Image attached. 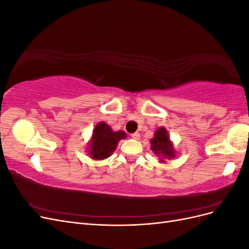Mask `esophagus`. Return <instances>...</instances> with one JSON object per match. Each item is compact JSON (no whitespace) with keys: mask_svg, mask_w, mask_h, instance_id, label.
<instances>
[{"mask_svg":"<svg viewBox=\"0 0 249 249\" xmlns=\"http://www.w3.org/2000/svg\"><path fill=\"white\" fill-rule=\"evenodd\" d=\"M131 137L133 138V139H135V140H139L140 139V134L139 133H133L132 135H131Z\"/></svg>","mask_w":249,"mask_h":249,"instance_id":"esophagus-1","label":"esophagus"}]
</instances>
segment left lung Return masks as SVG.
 <instances>
[{"instance_id":"obj_1","label":"left lung","mask_w":249,"mask_h":249,"mask_svg":"<svg viewBox=\"0 0 249 249\" xmlns=\"http://www.w3.org/2000/svg\"><path fill=\"white\" fill-rule=\"evenodd\" d=\"M150 143H152V150L156 155L163 156L168 159L175 158V149L169 141L167 131L164 127H160L155 132V137L150 140ZM161 161L163 162V160Z\"/></svg>"}]
</instances>
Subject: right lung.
I'll use <instances>...</instances> for the list:
<instances>
[{"mask_svg": "<svg viewBox=\"0 0 249 249\" xmlns=\"http://www.w3.org/2000/svg\"><path fill=\"white\" fill-rule=\"evenodd\" d=\"M125 137L124 131L113 132L105 123L97 124L90 142V156H92L95 160L106 159L114 152L118 141Z\"/></svg>", "mask_w": 249, "mask_h": 249, "instance_id": "add662e5", "label": "right lung"}]
</instances>
